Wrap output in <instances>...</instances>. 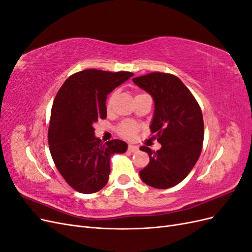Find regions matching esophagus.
I'll use <instances>...</instances> for the list:
<instances>
[{"label":"esophagus","instance_id":"esophagus-1","mask_svg":"<svg viewBox=\"0 0 252 252\" xmlns=\"http://www.w3.org/2000/svg\"><path fill=\"white\" fill-rule=\"evenodd\" d=\"M139 150V147L138 146H134V145H128V151L130 152H135Z\"/></svg>","mask_w":252,"mask_h":252}]
</instances>
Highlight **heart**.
Listing matches in <instances>:
<instances>
[{
  "label": "heart",
  "instance_id": "heart-1",
  "mask_svg": "<svg viewBox=\"0 0 252 252\" xmlns=\"http://www.w3.org/2000/svg\"><path fill=\"white\" fill-rule=\"evenodd\" d=\"M114 96H116V94H112L109 97L108 100V103H107V107L110 108L111 105H112V101ZM138 131H139V125L134 123V122H131V121H126V122H123L119 127H118V132L121 136H123V138L125 139H128V140H133L136 134H138Z\"/></svg>",
  "mask_w": 252,
  "mask_h": 252
}]
</instances>
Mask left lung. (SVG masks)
<instances>
[{
  "mask_svg": "<svg viewBox=\"0 0 252 252\" xmlns=\"http://www.w3.org/2000/svg\"><path fill=\"white\" fill-rule=\"evenodd\" d=\"M132 81L154 97L150 129L162 145L157 151L146 146L140 148L150 158L140 177L151 187H173L187 177L200 158L204 141L201 107L184 83L173 74L151 72Z\"/></svg>",
  "mask_w": 252,
  "mask_h": 252,
  "instance_id": "8db88e82",
  "label": "left lung"
}]
</instances>
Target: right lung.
Instances as JSON below:
<instances>
[{
	"label": "right lung",
	"mask_w": 252,
	"mask_h": 252,
	"mask_svg": "<svg viewBox=\"0 0 252 252\" xmlns=\"http://www.w3.org/2000/svg\"><path fill=\"white\" fill-rule=\"evenodd\" d=\"M131 77L128 71L86 69L70 75L58 91L48 129L49 150L61 175L78 192L101 190L109 179L111 156L127 150L120 140L103 144L94 135V124L107 117V95Z\"/></svg>",
	"instance_id": "1"
}]
</instances>
